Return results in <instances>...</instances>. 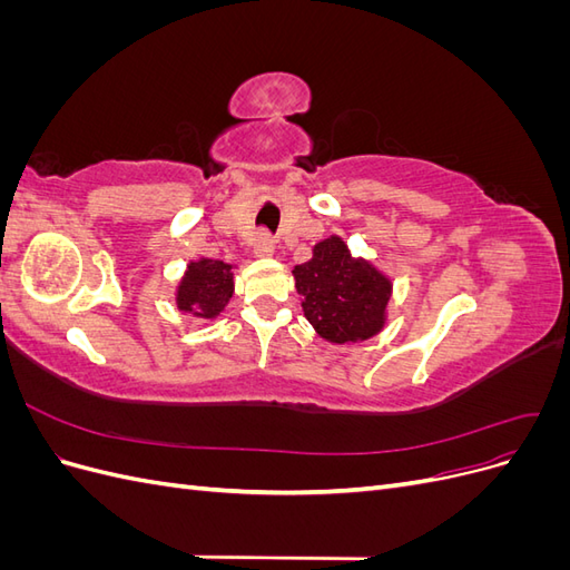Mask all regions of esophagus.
Wrapping results in <instances>:
<instances>
[{
  "instance_id": "1",
  "label": "esophagus",
  "mask_w": 570,
  "mask_h": 570,
  "mask_svg": "<svg viewBox=\"0 0 570 570\" xmlns=\"http://www.w3.org/2000/svg\"><path fill=\"white\" fill-rule=\"evenodd\" d=\"M254 254L256 256H271L275 252V239L268 233H262L254 239Z\"/></svg>"
}]
</instances>
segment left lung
<instances>
[{
	"label": "left lung",
	"instance_id": "obj_1",
	"mask_svg": "<svg viewBox=\"0 0 570 570\" xmlns=\"http://www.w3.org/2000/svg\"><path fill=\"white\" fill-rule=\"evenodd\" d=\"M292 273L304 316L321 337L344 344L368 340L383 327L392 285L364 258H352L340 237L323 239L312 262Z\"/></svg>",
	"mask_w": 570,
	"mask_h": 570
}]
</instances>
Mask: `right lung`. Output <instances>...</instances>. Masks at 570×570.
Masks as SVG:
<instances>
[{"instance_id": "add662e5", "label": "right lung", "mask_w": 570, "mask_h": 570, "mask_svg": "<svg viewBox=\"0 0 570 570\" xmlns=\"http://www.w3.org/2000/svg\"><path fill=\"white\" fill-rule=\"evenodd\" d=\"M233 297V266L202 258L187 266L178 287V308L197 318H216Z\"/></svg>"}]
</instances>
